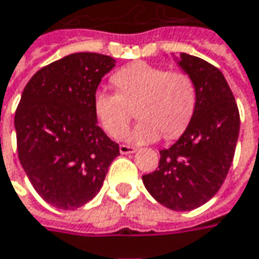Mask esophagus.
Listing matches in <instances>:
<instances>
[{"label": "esophagus", "instance_id": "esophagus-1", "mask_svg": "<svg viewBox=\"0 0 259 259\" xmlns=\"http://www.w3.org/2000/svg\"><path fill=\"white\" fill-rule=\"evenodd\" d=\"M119 150H120L122 154H130V153L136 152V149H135V147H132V146H126V144H120Z\"/></svg>", "mask_w": 259, "mask_h": 259}]
</instances>
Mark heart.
Wrapping results in <instances>:
<instances>
[{"instance_id": "1", "label": "heart", "mask_w": 259, "mask_h": 259, "mask_svg": "<svg viewBox=\"0 0 259 259\" xmlns=\"http://www.w3.org/2000/svg\"><path fill=\"white\" fill-rule=\"evenodd\" d=\"M112 82L117 92L99 89L93 95V112L110 136H119L127 129L135 106L142 120L124 139L136 144L154 142L161 132L167 139L177 137L194 115L196 86L183 72L135 62L117 70Z\"/></svg>"}]
</instances>
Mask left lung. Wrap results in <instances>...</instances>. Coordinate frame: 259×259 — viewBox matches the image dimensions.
I'll list each match as a JSON object with an SVG mask.
<instances>
[{"mask_svg":"<svg viewBox=\"0 0 259 259\" xmlns=\"http://www.w3.org/2000/svg\"><path fill=\"white\" fill-rule=\"evenodd\" d=\"M176 61L194 82L196 110L180 139L160 150L159 167L142 180L164 207L190 211L211 200L226 180L240 135V112L221 70L189 54Z\"/></svg>","mask_w":259,"mask_h":259,"instance_id":"left-lung-1","label":"left lung"}]
</instances>
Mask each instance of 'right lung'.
<instances>
[{
	"instance_id": "obj_1",
	"label": "right lung",
	"mask_w": 259,
	"mask_h": 259,
	"mask_svg": "<svg viewBox=\"0 0 259 259\" xmlns=\"http://www.w3.org/2000/svg\"><path fill=\"white\" fill-rule=\"evenodd\" d=\"M115 63L70 54L38 70L22 92L14 119L19 161L36 193L59 210L91 201L120 154L93 112V95Z\"/></svg>"
}]
</instances>
